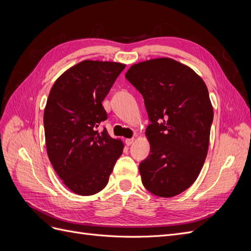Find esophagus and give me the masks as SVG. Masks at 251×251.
Instances as JSON below:
<instances>
[{
    "mask_svg": "<svg viewBox=\"0 0 251 251\" xmlns=\"http://www.w3.org/2000/svg\"><path fill=\"white\" fill-rule=\"evenodd\" d=\"M134 143V138H130V139H126V144L127 147L132 146V144Z\"/></svg>",
    "mask_w": 251,
    "mask_h": 251,
    "instance_id": "esophagus-1",
    "label": "esophagus"
}]
</instances>
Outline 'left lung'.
<instances>
[{
    "mask_svg": "<svg viewBox=\"0 0 251 251\" xmlns=\"http://www.w3.org/2000/svg\"><path fill=\"white\" fill-rule=\"evenodd\" d=\"M126 78L142 95L151 121L150 155L139 164L142 183L156 196H177L194 183L207 155L214 119L207 87L172 58L136 64Z\"/></svg>",
    "mask_w": 251,
    "mask_h": 251,
    "instance_id": "obj_1",
    "label": "left lung"
}]
</instances>
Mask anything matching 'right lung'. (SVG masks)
I'll list each match as a JSON object with an SVG mask.
<instances>
[{
    "label": "right lung",
    "mask_w": 251,
    "mask_h": 251,
    "mask_svg": "<svg viewBox=\"0 0 251 251\" xmlns=\"http://www.w3.org/2000/svg\"><path fill=\"white\" fill-rule=\"evenodd\" d=\"M126 66L83 60L53 85L44 112L49 160L77 195H94L107 185L124 143L98 126L108 114L101 102Z\"/></svg>",
    "instance_id": "1"
}]
</instances>
